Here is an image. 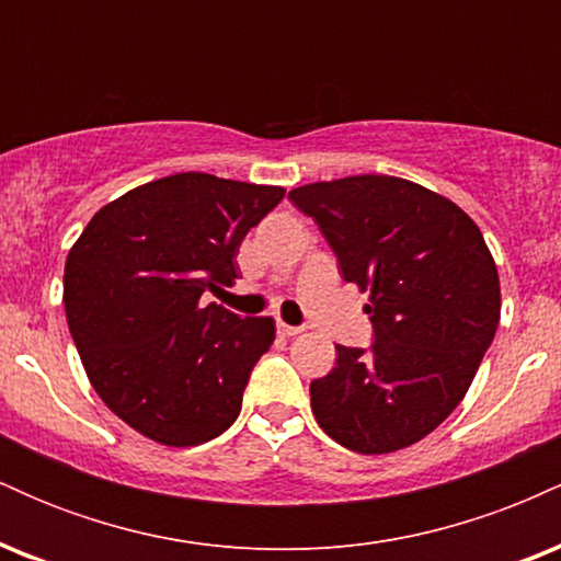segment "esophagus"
I'll list each match as a JSON object with an SVG mask.
<instances>
[{
	"label": "esophagus",
	"mask_w": 561,
	"mask_h": 561,
	"mask_svg": "<svg viewBox=\"0 0 561 561\" xmlns=\"http://www.w3.org/2000/svg\"><path fill=\"white\" fill-rule=\"evenodd\" d=\"M276 330H279V334H285V337H295V334L302 332V327H293V324H285V321H279Z\"/></svg>",
	"instance_id": "esophagus-1"
}]
</instances>
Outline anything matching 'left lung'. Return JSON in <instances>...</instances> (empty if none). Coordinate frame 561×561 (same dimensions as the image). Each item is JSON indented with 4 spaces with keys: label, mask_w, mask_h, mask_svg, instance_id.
I'll use <instances>...</instances> for the list:
<instances>
[{
    "label": "left lung",
    "mask_w": 561,
    "mask_h": 561,
    "mask_svg": "<svg viewBox=\"0 0 561 561\" xmlns=\"http://www.w3.org/2000/svg\"><path fill=\"white\" fill-rule=\"evenodd\" d=\"M289 199L319 224L343 279L371 293V345H337L334 369L311 382L319 427L366 456L422 440L461 403L499 327L482 231L450 199L377 173L298 186Z\"/></svg>",
    "instance_id": "8db88e82"
}]
</instances>
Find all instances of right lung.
Returning a JSON list of instances; mask_svg holds the SVG:
<instances>
[{
  "instance_id": "right-lung-1",
  "label": "right lung",
  "mask_w": 561,
  "mask_h": 561,
  "mask_svg": "<svg viewBox=\"0 0 561 561\" xmlns=\"http://www.w3.org/2000/svg\"><path fill=\"white\" fill-rule=\"evenodd\" d=\"M282 186L173 173L94 214L62 276L68 330L96 396L163 446L214 440L274 343L272 317L203 306L237 279V250Z\"/></svg>"
}]
</instances>
